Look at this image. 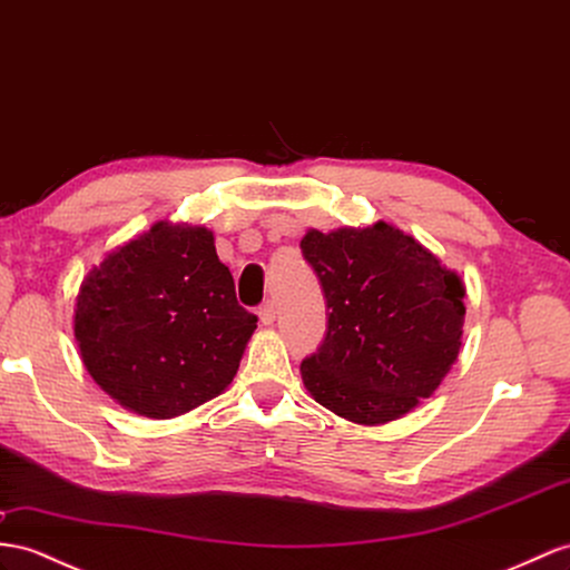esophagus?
<instances>
[{
  "instance_id": "34e87169",
  "label": "esophagus",
  "mask_w": 570,
  "mask_h": 570,
  "mask_svg": "<svg viewBox=\"0 0 570 570\" xmlns=\"http://www.w3.org/2000/svg\"><path fill=\"white\" fill-rule=\"evenodd\" d=\"M257 315H259L262 323H265V325H272L274 320H276V303H274V301H265V303L259 305Z\"/></svg>"
}]
</instances>
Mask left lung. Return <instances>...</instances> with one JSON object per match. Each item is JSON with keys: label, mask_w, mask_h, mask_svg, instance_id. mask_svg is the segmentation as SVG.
Wrapping results in <instances>:
<instances>
[{"label": "left lung", "mask_w": 570, "mask_h": 570, "mask_svg": "<svg viewBox=\"0 0 570 570\" xmlns=\"http://www.w3.org/2000/svg\"><path fill=\"white\" fill-rule=\"evenodd\" d=\"M301 250L330 311L323 344L301 363L315 402L375 426L431 397L462 346L460 276L385 222L332 233L313 228Z\"/></svg>", "instance_id": "1"}]
</instances>
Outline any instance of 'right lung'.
Returning a JSON list of instances; mask_svg holds the SVG:
<instances>
[{
	"mask_svg": "<svg viewBox=\"0 0 570 570\" xmlns=\"http://www.w3.org/2000/svg\"><path fill=\"white\" fill-rule=\"evenodd\" d=\"M255 327L212 230L168 222L94 267L75 308L86 371L125 410L149 419L222 395Z\"/></svg>",
	"mask_w": 570,
	"mask_h": 570,
	"instance_id": "add662e5",
	"label": "right lung"
}]
</instances>
